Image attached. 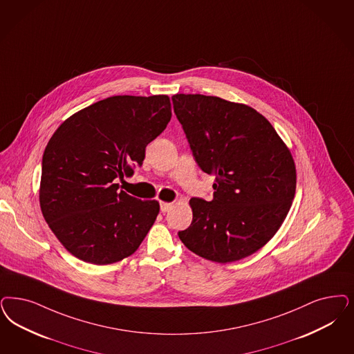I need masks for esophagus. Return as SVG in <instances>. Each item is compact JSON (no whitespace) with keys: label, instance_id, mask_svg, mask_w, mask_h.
Instances as JSON below:
<instances>
[{"label":"esophagus","instance_id":"esophagus-1","mask_svg":"<svg viewBox=\"0 0 354 354\" xmlns=\"http://www.w3.org/2000/svg\"><path fill=\"white\" fill-rule=\"evenodd\" d=\"M171 207H172L171 203H160V212H162V213L169 212V210H171Z\"/></svg>","mask_w":354,"mask_h":354}]
</instances>
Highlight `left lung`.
Returning <instances> with one entry per match:
<instances>
[{"mask_svg":"<svg viewBox=\"0 0 354 354\" xmlns=\"http://www.w3.org/2000/svg\"><path fill=\"white\" fill-rule=\"evenodd\" d=\"M196 163L216 176L213 198L194 197V218L178 232L196 255L216 263L250 257L280 229L295 194L289 149L257 111L218 97L172 95Z\"/></svg>","mask_w":354,"mask_h":354,"instance_id":"obj_1","label":"left lung"}]
</instances>
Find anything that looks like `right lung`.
<instances>
[{
  "label": "right lung",
  "instance_id": "1",
  "mask_svg": "<svg viewBox=\"0 0 354 354\" xmlns=\"http://www.w3.org/2000/svg\"><path fill=\"white\" fill-rule=\"evenodd\" d=\"M170 119L167 95H116L78 111L50 137L39 200L50 230L72 255L106 266L140 247L158 201L118 191L115 180L142 166L145 147Z\"/></svg>",
  "mask_w": 354,
  "mask_h": 354
}]
</instances>
